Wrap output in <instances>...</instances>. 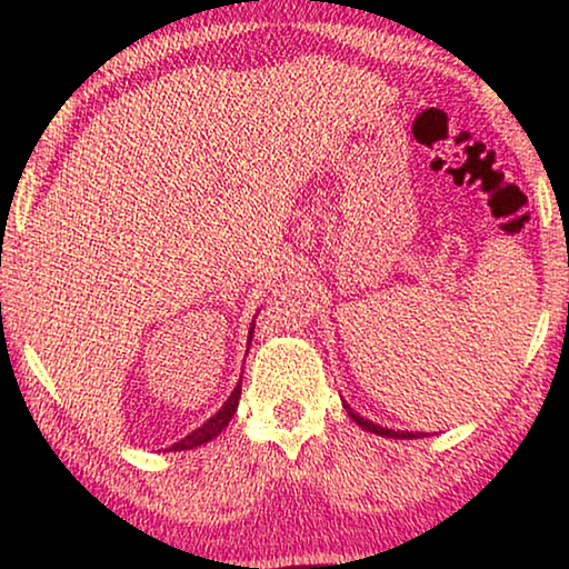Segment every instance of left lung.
<instances>
[{
	"label": "left lung",
	"mask_w": 569,
	"mask_h": 569,
	"mask_svg": "<svg viewBox=\"0 0 569 569\" xmlns=\"http://www.w3.org/2000/svg\"><path fill=\"white\" fill-rule=\"evenodd\" d=\"M345 409H347V415L355 419L357 425L360 427H365V430L368 432H376V435H386V438H403V440H411V438H419V432H396V430H388V427H380V425H376V422H370V419H362L360 415H357V411H352L345 403Z\"/></svg>",
	"instance_id": "1"
}]
</instances>
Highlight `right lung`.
I'll use <instances>...</instances> for the list:
<instances>
[{
	"mask_svg": "<svg viewBox=\"0 0 569 569\" xmlns=\"http://www.w3.org/2000/svg\"><path fill=\"white\" fill-rule=\"evenodd\" d=\"M251 333H253V326H251ZM238 399H240V383L236 386V391L230 393V399L224 401V407H222L220 411H217V415H214L212 419H207L204 425L197 427V430H193L191 435H186V438H183L181 442H176V446L170 448V450H189V448L201 446V442L217 438V435H220V432L224 430V427H228L232 415H236Z\"/></svg>",
	"mask_w": 569,
	"mask_h": 569,
	"instance_id": "obj_1",
	"label": "right lung"
}]
</instances>
